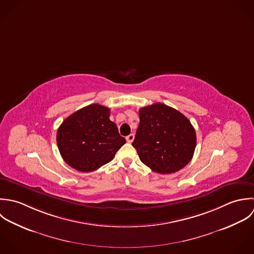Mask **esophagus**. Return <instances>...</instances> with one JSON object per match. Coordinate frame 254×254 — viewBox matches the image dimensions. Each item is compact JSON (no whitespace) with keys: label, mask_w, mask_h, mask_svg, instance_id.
<instances>
[{"label":"esophagus","mask_w":254,"mask_h":254,"mask_svg":"<svg viewBox=\"0 0 254 254\" xmlns=\"http://www.w3.org/2000/svg\"><path fill=\"white\" fill-rule=\"evenodd\" d=\"M134 138H135V135L134 134H130V135H128L126 137V140H127L128 143H132L134 141Z\"/></svg>","instance_id":"1"}]
</instances>
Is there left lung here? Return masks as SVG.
<instances>
[{
  "instance_id": "obj_1",
  "label": "left lung",
  "mask_w": 254,
  "mask_h": 254,
  "mask_svg": "<svg viewBox=\"0 0 254 254\" xmlns=\"http://www.w3.org/2000/svg\"><path fill=\"white\" fill-rule=\"evenodd\" d=\"M140 124L132 146L143 164L166 174L183 169L192 159L196 133L178 110L154 103L139 110Z\"/></svg>"
}]
</instances>
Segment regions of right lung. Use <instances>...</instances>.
I'll list each match as a JSON object with an SVG mask.
<instances>
[{"instance_id": "right-lung-1", "label": "right lung", "mask_w": 254, "mask_h": 254, "mask_svg": "<svg viewBox=\"0 0 254 254\" xmlns=\"http://www.w3.org/2000/svg\"><path fill=\"white\" fill-rule=\"evenodd\" d=\"M110 109L90 104L67 117L57 131L63 160L73 169L89 172L111 162L126 143L109 119Z\"/></svg>"}]
</instances>
